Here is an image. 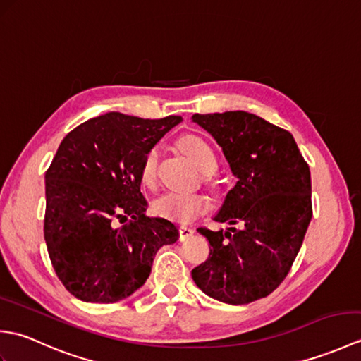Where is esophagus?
Here are the masks:
<instances>
[{"mask_svg": "<svg viewBox=\"0 0 361 361\" xmlns=\"http://www.w3.org/2000/svg\"><path fill=\"white\" fill-rule=\"evenodd\" d=\"M195 231L192 228H189V226H186V225H181L180 226V240H186V239H189L190 235H192Z\"/></svg>", "mask_w": 361, "mask_h": 361, "instance_id": "34e87169", "label": "esophagus"}]
</instances>
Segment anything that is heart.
I'll list each match as a JSON object with an SVG mask.
<instances>
[{
  "mask_svg": "<svg viewBox=\"0 0 361 361\" xmlns=\"http://www.w3.org/2000/svg\"><path fill=\"white\" fill-rule=\"evenodd\" d=\"M181 150L194 161L197 167L204 173H211L217 167L216 152L212 150L208 141L197 135H188L181 137L180 141ZM159 150L158 147H152L145 153L142 166H141V181L145 186H153L157 180V164H158ZM155 211L166 219L175 221H186L194 220L197 216L208 208V198L202 194L195 192H176V190H169V192L161 194L155 203Z\"/></svg>",
  "mask_w": 361,
  "mask_h": 361,
  "instance_id": "heart-1",
  "label": "heart"
}]
</instances>
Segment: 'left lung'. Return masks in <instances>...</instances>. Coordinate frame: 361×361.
Segmentation results:
<instances>
[{"label":"left lung","instance_id":"1","mask_svg":"<svg viewBox=\"0 0 361 361\" xmlns=\"http://www.w3.org/2000/svg\"><path fill=\"white\" fill-rule=\"evenodd\" d=\"M192 122L214 136L237 178L214 216L229 228H198L209 257L192 279L220 302L250 304L286 279L301 248L312 220L310 169L290 132L252 113L194 114Z\"/></svg>","mask_w":361,"mask_h":361}]
</instances>
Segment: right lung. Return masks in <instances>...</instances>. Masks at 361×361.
<instances>
[{
    "label": "right lung",
    "instance_id": "add662e5",
    "mask_svg": "<svg viewBox=\"0 0 361 361\" xmlns=\"http://www.w3.org/2000/svg\"><path fill=\"white\" fill-rule=\"evenodd\" d=\"M181 121L110 111L60 142L44 175V242L59 279L80 301L111 304L133 295L158 250L178 240L171 220L144 214L141 166Z\"/></svg>",
    "mask_w": 361,
    "mask_h": 361
}]
</instances>
